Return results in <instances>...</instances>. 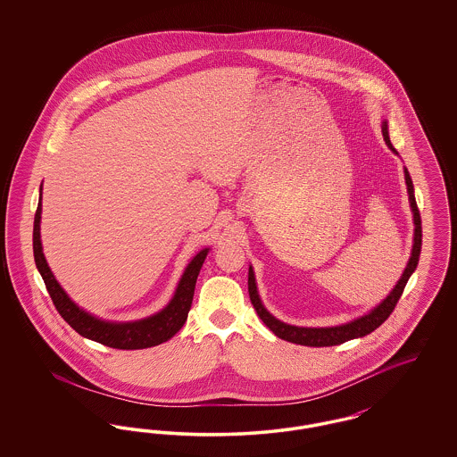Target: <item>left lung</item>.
I'll list each match as a JSON object with an SVG mask.
<instances>
[{
    "label": "left lung",
    "mask_w": 457,
    "mask_h": 457,
    "mask_svg": "<svg viewBox=\"0 0 457 457\" xmlns=\"http://www.w3.org/2000/svg\"><path fill=\"white\" fill-rule=\"evenodd\" d=\"M382 135H384V140H386V144L389 145V149H392V151L395 153V149H394V145H392L391 138H389L387 121H382ZM404 178H406V185H408L410 204H411V209H413V253H411V259H410L406 269H404L403 278L399 279V283L395 284V287L392 289L391 295H389L382 303L378 304L377 308H373L369 315H365V317H361V319H356L354 322H349V324H345V326L320 327V328L287 326V324H284V322H279L278 319H274V317L263 308L261 298H259V293H257L253 270H252V267H250V270H248V295H250V300H252V304H253L257 315L261 317L262 322L269 327L278 337H281L284 341H289V343H295V345H302V346H315V348L336 346V345L346 343L349 339L367 336V334L373 332L377 327L382 326V324L389 319V315L394 312L395 304L399 302V298H401V295H403V291H404V287H406V283H408L410 276L413 274L414 269H416V265H418L420 252H421V216H420V211H418V205H416L413 181H411V176L408 173V170H404Z\"/></svg>",
    "instance_id": "8db88e82"
}]
</instances>
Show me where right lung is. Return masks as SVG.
<instances>
[{"instance_id":"add662e5","label":"right lung","mask_w":457,"mask_h":457,"mask_svg":"<svg viewBox=\"0 0 457 457\" xmlns=\"http://www.w3.org/2000/svg\"><path fill=\"white\" fill-rule=\"evenodd\" d=\"M39 222H41V200L37 204L36 218H34V261L43 276L46 289L56 306L58 313L65 319L66 324L77 330L80 336L92 339L96 343H101L104 346L114 349H144L153 348L161 343H166L171 339L174 334L187 322L194 293H195L196 276L200 272V267L207 257V248L196 253L194 261L188 263L181 281L178 284V289L174 293L171 303L168 304L162 312L153 315L149 319L138 320V322H127V324H111L99 319H94L92 315L80 310L73 303L62 286L51 274L46 259H44L43 246H41V235H39Z\"/></svg>"}]
</instances>
